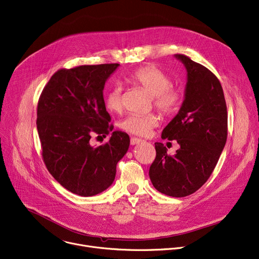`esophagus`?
I'll return each instance as SVG.
<instances>
[{
  "label": "esophagus",
  "mask_w": 259,
  "mask_h": 259,
  "mask_svg": "<svg viewBox=\"0 0 259 259\" xmlns=\"http://www.w3.org/2000/svg\"><path fill=\"white\" fill-rule=\"evenodd\" d=\"M140 143H144V140L140 139V138H136V137H131V139H130V144H131L132 146L138 145V144H140Z\"/></svg>",
  "instance_id": "1"
}]
</instances>
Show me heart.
<instances>
[{
	"label": "heart",
	"mask_w": 259,
	"mask_h": 259,
	"mask_svg": "<svg viewBox=\"0 0 259 259\" xmlns=\"http://www.w3.org/2000/svg\"><path fill=\"white\" fill-rule=\"evenodd\" d=\"M127 81L144 89L153 96L155 106L163 113L172 114L180 109L181 91L170 85L169 76L153 66L137 68L127 76ZM105 106L111 112H120L123 108L122 90L114 87L105 95ZM159 124L155 114H129L120 123V127L131 134L146 136Z\"/></svg>",
	"instance_id": "obj_1"
}]
</instances>
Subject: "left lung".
<instances>
[{"instance_id":"obj_1","label":"left lung","mask_w":259,"mask_h":259,"mask_svg":"<svg viewBox=\"0 0 259 259\" xmlns=\"http://www.w3.org/2000/svg\"><path fill=\"white\" fill-rule=\"evenodd\" d=\"M175 57L187 71L184 101L161 137L177 140L180 149L169 156L162 143H155L149 175L159 192L184 197L197 191L216 166L226 144L227 108L214 73L184 55Z\"/></svg>"}]
</instances>
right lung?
<instances>
[{"mask_svg":"<svg viewBox=\"0 0 259 259\" xmlns=\"http://www.w3.org/2000/svg\"><path fill=\"white\" fill-rule=\"evenodd\" d=\"M120 64L83 65L57 71L43 89L37 108L42 156L51 175L70 192L93 196L113 183L116 164L127 153L129 135L112 131L103 90ZM112 132L93 147V133Z\"/></svg>","mask_w":259,"mask_h":259,"instance_id":"1","label":"right lung"}]
</instances>
